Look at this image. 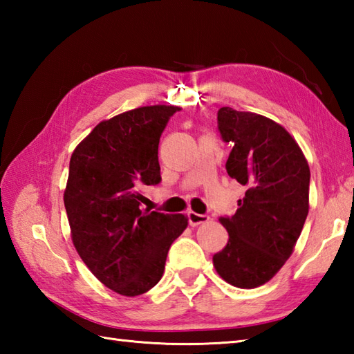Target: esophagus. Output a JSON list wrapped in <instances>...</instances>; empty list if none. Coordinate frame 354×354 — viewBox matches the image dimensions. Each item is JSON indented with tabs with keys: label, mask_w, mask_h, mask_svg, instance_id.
<instances>
[{
	"label": "esophagus",
	"mask_w": 354,
	"mask_h": 354,
	"mask_svg": "<svg viewBox=\"0 0 354 354\" xmlns=\"http://www.w3.org/2000/svg\"><path fill=\"white\" fill-rule=\"evenodd\" d=\"M189 223L192 225V227H198V225L201 223H207L209 221V217L207 214H198L194 212H189Z\"/></svg>",
	"instance_id": "1"
}]
</instances>
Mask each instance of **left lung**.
I'll return each instance as SVG.
<instances>
[{"instance_id": "left-lung-1", "label": "left lung", "mask_w": 354, "mask_h": 354, "mask_svg": "<svg viewBox=\"0 0 354 354\" xmlns=\"http://www.w3.org/2000/svg\"><path fill=\"white\" fill-rule=\"evenodd\" d=\"M217 127L232 147L225 167L246 193L234 216L219 219L230 239L213 265L236 288H259L283 268L301 234L310 169L298 142L274 120L225 106Z\"/></svg>"}]
</instances>
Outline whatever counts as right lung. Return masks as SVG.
Instances as JSON below:
<instances>
[{"label":"right lung","mask_w":354,"mask_h":354,"mask_svg":"<svg viewBox=\"0 0 354 354\" xmlns=\"http://www.w3.org/2000/svg\"><path fill=\"white\" fill-rule=\"evenodd\" d=\"M178 106H142L97 124L74 149L64 204L71 239L88 269L120 295L161 280L184 214L141 209L140 189L161 181L158 145Z\"/></svg>","instance_id":"obj_1"}]
</instances>
